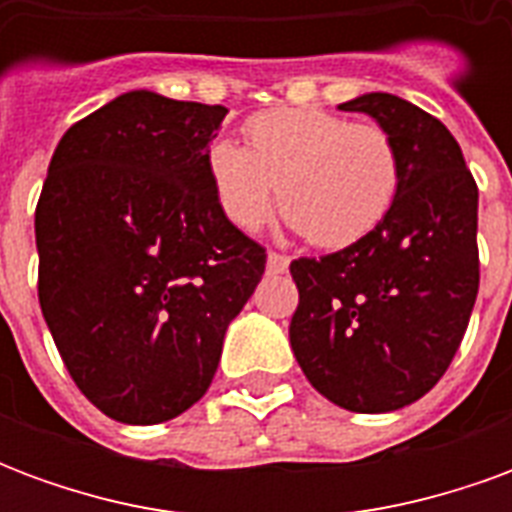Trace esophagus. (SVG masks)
I'll list each match as a JSON object with an SVG mask.
<instances>
[{
	"mask_svg": "<svg viewBox=\"0 0 512 512\" xmlns=\"http://www.w3.org/2000/svg\"><path fill=\"white\" fill-rule=\"evenodd\" d=\"M290 266V257L288 255H279V252H268V260H266V268L268 274H285Z\"/></svg>",
	"mask_w": 512,
	"mask_h": 512,
	"instance_id": "1",
	"label": "esophagus"
}]
</instances>
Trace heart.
Returning <instances> with one entry per match:
<instances>
[{
  "label": "heart",
  "mask_w": 512,
  "mask_h": 512,
  "mask_svg": "<svg viewBox=\"0 0 512 512\" xmlns=\"http://www.w3.org/2000/svg\"><path fill=\"white\" fill-rule=\"evenodd\" d=\"M246 147L213 139L205 169L213 197L238 230L263 227L277 208L315 246L343 249L384 222L400 191V153L378 123H351L310 106L260 112Z\"/></svg>",
  "instance_id": "obj_1"
}]
</instances>
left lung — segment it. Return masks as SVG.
I'll return each instance as SVG.
<instances>
[{
    "label": "left lung",
    "mask_w": 512,
    "mask_h": 512,
    "mask_svg": "<svg viewBox=\"0 0 512 512\" xmlns=\"http://www.w3.org/2000/svg\"><path fill=\"white\" fill-rule=\"evenodd\" d=\"M345 112L384 126L400 153L392 211L362 241L299 257L290 348L334 406L386 414L430 392L469 326L477 285V183L447 126L389 93Z\"/></svg>",
    "instance_id": "8db88e82"
}]
</instances>
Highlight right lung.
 I'll return each mask as SVG.
<instances>
[{
    "label": "right lung",
    "instance_id": "right-lung-1",
    "mask_svg": "<svg viewBox=\"0 0 512 512\" xmlns=\"http://www.w3.org/2000/svg\"><path fill=\"white\" fill-rule=\"evenodd\" d=\"M224 106L131 90L54 150L35 211L38 299L84 397L126 425L183 414L266 271L213 197Z\"/></svg>",
    "mask_w": 512,
    "mask_h": 512
}]
</instances>
